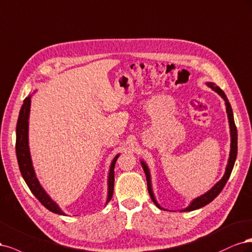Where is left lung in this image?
<instances>
[{
	"label": "left lung",
	"mask_w": 252,
	"mask_h": 252,
	"mask_svg": "<svg viewBox=\"0 0 252 252\" xmlns=\"http://www.w3.org/2000/svg\"><path fill=\"white\" fill-rule=\"evenodd\" d=\"M207 86L212 88L214 91H216L219 95H220V96L222 97V98L224 99L225 104H226V112H227V116H228L229 127H230V137H231L229 159H228V163H227L225 174H224L222 179H221L220 181H219L212 189H209L207 192H205L204 194H202V196H200V197H198V198H196V199H193L192 202L189 204V206H188L186 208L182 209L181 212H191V210L199 209V208H201V207H203V206L207 205L208 203L212 202V201L218 196V194L222 191V189H224V186H225L227 180L229 179L230 174H231V172H232V168H233V165H234L235 159H237V154H238V132H237V126H235V125H234V119H233V113H232L231 105H230L228 99H227V97H226L225 93L221 90L220 88H219L218 86H216V85L213 84V83H207ZM141 165H142V168H143L144 173H145V176H147L148 189H149V193H150V196H151L153 202L155 203L157 207H159L160 209H163V208H162V207L158 204L156 199H155V197H154V193H153V190H152V184H151L150 169H149L148 165L145 164L143 161H141Z\"/></svg>",
	"instance_id": "left-lung-1"
}]
</instances>
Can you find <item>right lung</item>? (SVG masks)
Here are the masks:
<instances>
[{
	"label": "right lung",
	"mask_w": 252,
	"mask_h": 252,
	"mask_svg": "<svg viewBox=\"0 0 252 252\" xmlns=\"http://www.w3.org/2000/svg\"><path fill=\"white\" fill-rule=\"evenodd\" d=\"M31 96L26 97L24 103L20 111V115L17 124V142H15V152H17V158L18 163L21 170V174L25 180L28 188L30 189L31 192L34 194L35 198L42 203V204L49 209L50 212L59 215H64L60 206L48 196V193L44 190L42 185L39 184L37 178L34 173L33 165H32V161L30 157L29 152V145H28V119H29V113H30V100ZM119 157L117 155L113 159L111 166H110V173H109V180H108V199L105 204L112 199L113 190H114V167L116 160Z\"/></svg>",
	"instance_id": "add662e5"
}]
</instances>
